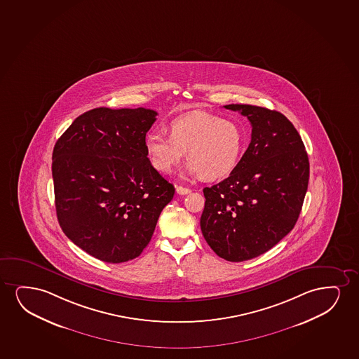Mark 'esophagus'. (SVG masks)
Instances as JSON below:
<instances>
[{
	"label": "esophagus",
	"instance_id": "34e87169",
	"mask_svg": "<svg viewBox=\"0 0 359 359\" xmlns=\"http://www.w3.org/2000/svg\"><path fill=\"white\" fill-rule=\"evenodd\" d=\"M190 192H191V190L187 189V187H177V195H187V194H190Z\"/></svg>",
	"mask_w": 359,
	"mask_h": 359
}]
</instances>
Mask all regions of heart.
I'll return each mask as SVG.
<instances>
[{
  "label": "heart",
  "instance_id": "1",
  "mask_svg": "<svg viewBox=\"0 0 359 359\" xmlns=\"http://www.w3.org/2000/svg\"><path fill=\"white\" fill-rule=\"evenodd\" d=\"M168 133L169 137L156 131L144 137L146 154L154 169L172 172L187 152V174H200L207 182L228 177L245 147L241 126L210 113L177 116L169 123Z\"/></svg>",
  "mask_w": 359,
  "mask_h": 359
}]
</instances>
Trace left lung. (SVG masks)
I'll return each instance as SVG.
<instances>
[{
    "mask_svg": "<svg viewBox=\"0 0 359 359\" xmlns=\"http://www.w3.org/2000/svg\"><path fill=\"white\" fill-rule=\"evenodd\" d=\"M252 126L251 142L223 182L205 187L201 230L224 259L261 256L294 229L309 180V161L294 124L280 112L226 104Z\"/></svg>",
    "mask_w": 359,
    "mask_h": 359,
    "instance_id": "obj_1",
    "label": "left lung"
}]
</instances>
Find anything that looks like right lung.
Wrapping results in <instances>:
<instances>
[{
	"label": "right lung",
	"mask_w": 359,
	"mask_h": 359,
	"mask_svg": "<svg viewBox=\"0 0 359 359\" xmlns=\"http://www.w3.org/2000/svg\"><path fill=\"white\" fill-rule=\"evenodd\" d=\"M156 116L142 107L95 108L78 116L55 144L58 223L67 238L100 261L140 256L175 192L144 149Z\"/></svg>",
	"instance_id": "right-lung-1"
}]
</instances>
